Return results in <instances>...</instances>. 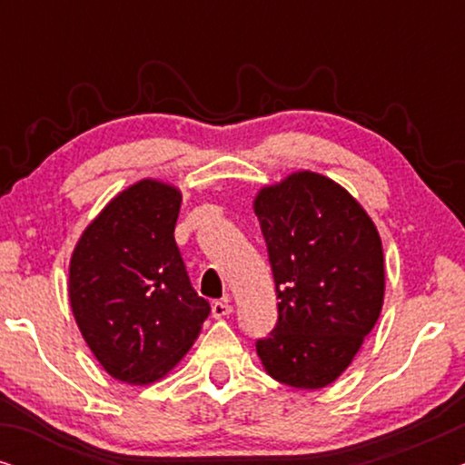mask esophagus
Returning <instances> with one entry per match:
<instances>
[{
	"instance_id": "obj_1",
	"label": "esophagus",
	"mask_w": 465,
	"mask_h": 465,
	"mask_svg": "<svg viewBox=\"0 0 465 465\" xmlns=\"http://www.w3.org/2000/svg\"><path fill=\"white\" fill-rule=\"evenodd\" d=\"M231 313H232V304L228 302L226 298H224V301H215L212 304V315L218 317V320H220V317H228Z\"/></svg>"
}]
</instances>
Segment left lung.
<instances>
[{
    "label": "left lung",
    "mask_w": 465,
    "mask_h": 465,
    "mask_svg": "<svg viewBox=\"0 0 465 465\" xmlns=\"http://www.w3.org/2000/svg\"><path fill=\"white\" fill-rule=\"evenodd\" d=\"M277 292V326L256 341L279 383L320 390L345 372L385 294L374 222L326 175L298 171L253 201Z\"/></svg>",
    "instance_id": "8db88e82"
}]
</instances>
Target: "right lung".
Returning a JSON list of instances; mask_svg holds the SVG:
<instances>
[{"mask_svg": "<svg viewBox=\"0 0 465 465\" xmlns=\"http://www.w3.org/2000/svg\"><path fill=\"white\" fill-rule=\"evenodd\" d=\"M180 205L175 186L133 183L86 226L72 253L75 323L99 364L123 383L163 379L194 345L212 311L177 250Z\"/></svg>", "mask_w": 465, "mask_h": 465, "instance_id": "1", "label": "right lung"}]
</instances>
